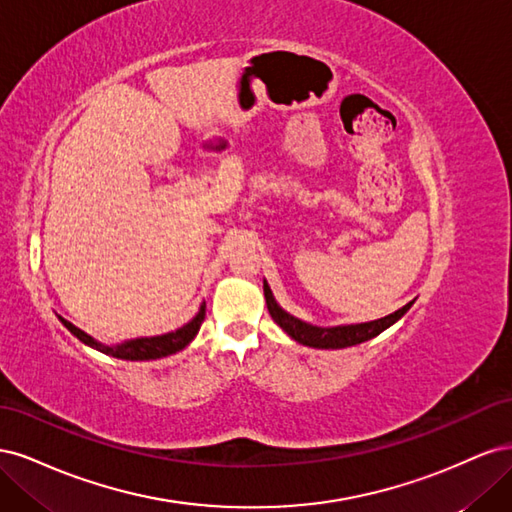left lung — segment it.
I'll use <instances>...</instances> for the list:
<instances>
[{
  "label": "left lung",
  "instance_id": "obj_1",
  "mask_svg": "<svg viewBox=\"0 0 512 512\" xmlns=\"http://www.w3.org/2000/svg\"><path fill=\"white\" fill-rule=\"evenodd\" d=\"M262 288H265L269 314L277 324H280V329L288 337H292L297 344L318 348V350H339V348L363 344V342H367V339L376 337L382 331L389 329L391 324H395L401 316H404L414 303V301H410L404 307H399L397 312L384 316V318H378V320H369V322H361V324H337V327H316V324H309L297 316L288 314L286 309H282V305L275 301L267 280H262Z\"/></svg>",
  "mask_w": 512,
  "mask_h": 512
}]
</instances>
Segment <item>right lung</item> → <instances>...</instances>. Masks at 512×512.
Wrapping results in <instances>:
<instances>
[{
  "instance_id": "obj_1",
  "label": "right lung",
  "mask_w": 512,
  "mask_h": 512,
  "mask_svg": "<svg viewBox=\"0 0 512 512\" xmlns=\"http://www.w3.org/2000/svg\"><path fill=\"white\" fill-rule=\"evenodd\" d=\"M205 307H207L205 303H200L198 314L190 322H185L183 327H179L175 331L164 333V335H153V337L126 339V342H121V344L98 342L96 337H91L85 331H81L79 327H74V324L68 322L66 318H61V316H57V318L76 339H79V342H83L85 346L94 348V350H98L102 354L113 356V359L153 361V359H162V356L175 354V352L183 350L185 346L192 342V339L196 337V333L200 331V324H203V320H205Z\"/></svg>"
}]
</instances>
